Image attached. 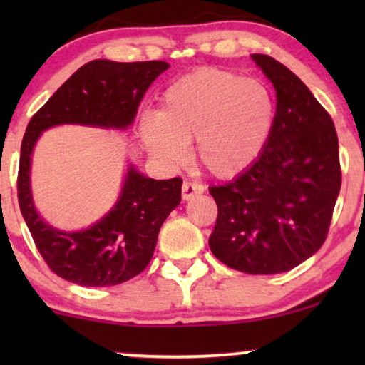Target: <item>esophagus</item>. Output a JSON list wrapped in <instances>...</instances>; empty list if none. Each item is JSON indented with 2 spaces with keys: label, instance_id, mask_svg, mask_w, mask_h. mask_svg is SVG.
Wrapping results in <instances>:
<instances>
[{
  "label": "esophagus",
  "instance_id": "esophagus-1",
  "mask_svg": "<svg viewBox=\"0 0 365 365\" xmlns=\"http://www.w3.org/2000/svg\"><path fill=\"white\" fill-rule=\"evenodd\" d=\"M204 192V186L197 182H192V181H184L182 182V199L184 201H189V199H192L194 196H197V194Z\"/></svg>",
  "mask_w": 365,
  "mask_h": 365
}]
</instances>
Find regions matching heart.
<instances>
[{"label": "heart", "mask_w": 365, "mask_h": 365, "mask_svg": "<svg viewBox=\"0 0 365 365\" xmlns=\"http://www.w3.org/2000/svg\"><path fill=\"white\" fill-rule=\"evenodd\" d=\"M272 121L274 99L262 81L201 69L166 89L161 111L143 118L141 133L149 151L168 161H179L196 139L197 161L229 178L256 159Z\"/></svg>", "instance_id": "b5f03b06"}]
</instances>
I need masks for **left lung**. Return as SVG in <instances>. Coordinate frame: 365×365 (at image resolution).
Instances as JSON below:
<instances>
[{
  "label": "left lung",
  "mask_w": 365,
  "mask_h": 365,
  "mask_svg": "<svg viewBox=\"0 0 365 365\" xmlns=\"http://www.w3.org/2000/svg\"><path fill=\"white\" fill-rule=\"evenodd\" d=\"M277 96L272 129L259 158L222 186L209 187L217 219L209 247L246 274L291 271L319 251L341 191L332 118L282 63L252 54Z\"/></svg>",
  "instance_id": "obj_1"
}]
</instances>
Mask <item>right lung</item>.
Listing matches in <instances>:
<instances>
[{
	"instance_id": "obj_1",
	"label": "right lung",
	"mask_w": 365,
	"mask_h": 365,
	"mask_svg": "<svg viewBox=\"0 0 365 365\" xmlns=\"http://www.w3.org/2000/svg\"><path fill=\"white\" fill-rule=\"evenodd\" d=\"M166 61L116 63L94 59L78 69L34 113L21 143L18 202L48 267L69 282L106 287L141 274L151 261L158 234L169 212L181 202V178L156 181L131 168L123 194L109 214L89 229L63 232L38 216L29 189V164L34 143L56 124L124 129Z\"/></svg>"
}]
</instances>
